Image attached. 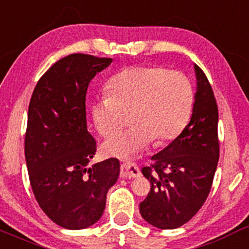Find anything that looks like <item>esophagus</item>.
I'll use <instances>...</instances> for the list:
<instances>
[{"mask_svg":"<svg viewBox=\"0 0 249 249\" xmlns=\"http://www.w3.org/2000/svg\"><path fill=\"white\" fill-rule=\"evenodd\" d=\"M121 178H135L141 175L139 167L133 162H124L121 164V172H120Z\"/></svg>","mask_w":249,"mask_h":249,"instance_id":"obj_1","label":"esophagus"}]
</instances>
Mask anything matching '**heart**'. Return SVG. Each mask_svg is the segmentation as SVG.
Segmentation results:
<instances>
[{"instance_id": "heart-1", "label": "heart", "mask_w": 249, "mask_h": 249, "mask_svg": "<svg viewBox=\"0 0 249 249\" xmlns=\"http://www.w3.org/2000/svg\"><path fill=\"white\" fill-rule=\"evenodd\" d=\"M107 91L95 100L91 114L96 129L110 136L132 116L133 127L103 143L105 154L130 158L153 140L167 142L185 129L191 116L194 90L188 77L161 66H133L107 82Z\"/></svg>"}]
</instances>
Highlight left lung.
<instances>
[{
	"instance_id": "obj_1",
	"label": "left lung",
	"mask_w": 249,
	"mask_h": 249,
	"mask_svg": "<svg viewBox=\"0 0 249 249\" xmlns=\"http://www.w3.org/2000/svg\"><path fill=\"white\" fill-rule=\"evenodd\" d=\"M196 93L191 121L182 133L143 167L150 192L140 203L148 223L161 230L181 227L202 207L211 192L219 161L217 111L211 83L195 64Z\"/></svg>"
}]
</instances>
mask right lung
Instances as JSON below:
<instances>
[{
    "label": "right lung",
    "instance_id": "add662e5",
    "mask_svg": "<svg viewBox=\"0 0 249 249\" xmlns=\"http://www.w3.org/2000/svg\"><path fill=\"white\" fill-rule=\"evenodd\" d=\"M111 61L88 54L61 58L42 75L29 102L24 155L30 186L42 211L67 230L99 221L119 178L116 158L88 167L96 141L87 130L86 94Z\"/></svg>",
    "mask_w": 249,
    "mask_h": 249
}]
</instances>
